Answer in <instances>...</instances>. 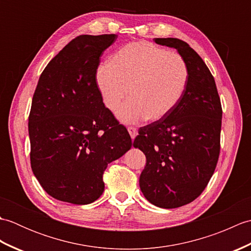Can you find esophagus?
Listing matches in <instances>:
<instances>
[{
	"label": "esophagus",
	"instance_id": "1",
	"mask_svg": "<svg viewBox=\"0 0 251 251\" xmlns=\"http://www.w3.org/2000/svg\"><path fill=\"white\" fill-rule=\"evenodd\" d=\"M127 129H128V132H129V135L131 137V139H135V137L138 135V130H137L136 127L128 126V127H127Z\"/></svg>",
	"mask_w": 251,
	"mask_h": 251
}]
</instances>
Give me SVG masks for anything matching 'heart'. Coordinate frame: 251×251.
Returning <instances> with one entry per match:
<instances>
[{
	"label": "heart",
	"instance_id": "obj_1",
	"mask_svg": "<svg viewBox=\"0 0 251 251\" xmlns=\"http://www.w3.org/2000/svg\"><path fill=\"white\" fill-rule=\"evenodd\" d=\"M188 77L182 56L145 41L123 46L108 66H101L96 74L110 111L119 110L128 95L130 100L119 112L125 123L158 121L167 116L182 98Z\"/></svg>",
	"mask_w": 251,
	"mask_h": 251
}]
</instances>
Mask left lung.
Here are the masks:
<instances>
[{"label":"left lung","instance_id":"obj_1","mask_svg":"<svg viewBox=\"0 0 251 251\" xmlns=\"http://www.w3.org/2000/svg\"><path fill=\"white\" fill-rule=\"evenodd\" d=\"M154 41L177 50L189 71L177 106L139 128L134 141L147 158L139 179L143 195L169 209L193 201L209 182L220 154L222 106L214 76L188 43L174 37Z\"/></svg>","mask_w":251,"mask_h":251}]
</instances>
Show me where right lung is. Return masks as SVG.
<instances>
[{"mask_svg": "<svg viewBox=\"0 0 251 251\" xmlns=\"http://www.w3.org/2000/svg\"><path fill=\"white\" fill-rule=\"evenodd\" d=\"M116 34L79 35L42 72L29 114L31 168L47 194L85 205L104 190L103 173L132 146L105 108L96 74Z\"/></svg>", "mask_w": 251, "mask_h": 251, "instance_id": "1", "label": "right lung"}]
</instances>
